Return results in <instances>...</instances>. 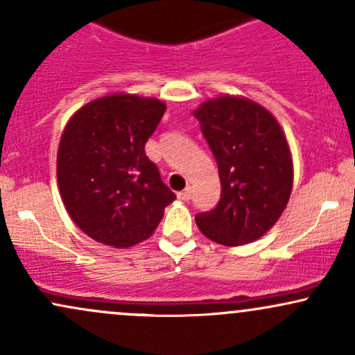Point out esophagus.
I'll return each instance as SVG.
<instances>
[{"mask_svg":"<svg viewBox=\"0 0 355 355\" xmlns=\"http://www.w3.org/2000/svg\"><path fill=\"white\" fill-rule=\"evenodd\" d=\"M177 197L180 198V200H183V202L190 200V198H191V189H190V187H187L185 190L178 191V193H177Z\"/></svg>","mask_w":355,"mask_h":355,"instance_id":"obj_1","label":"esophagus"}]
</instances>
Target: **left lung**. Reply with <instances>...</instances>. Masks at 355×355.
<instances>
[{
	"mask_svg": "<svg viewBox=\"0 0 355 355\" xmlns=\"http://www.w3.org/2000/svg\"><path fill=\"white\" fill-rule=\"evenodd\" d=\"M218 166L220 202L195 217L207 239L237 247L266 235L291 198L294 165L282 126L255 101L223 95L193 112Z\"/></svg>",
	"mask_w": 355,
	"mask_h": 355,
	"instance_id": "1",
	"label": "left lung"
}]
</instances>
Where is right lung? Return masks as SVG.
I'll list each match as a JSON object with an SVG mask.
<instances>
[{
    "label": "right lung",
    "mask_w": 355,
    "mask_h": 355,
    "mask_svg": "<svg viewBox=\"0 0 355 355\" xmlns=\"http://www.w3.org/2000/svg\"><path fill=\"white\" fill-rule=\"evenodd\" d=\"M166 105L115 93L81 107L61 135L56 178L68 215L88 237L118 248L148 239L175 193L145 144Z\"/></svg>",
    "instance_id": "right-lung-1"
}]
</instances>
